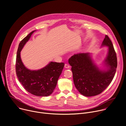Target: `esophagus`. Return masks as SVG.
<instances>
[{"label": "esophagus", "instance_id": "34e87169", "mask_svg": "<svg viewBox=\"0 0 126 126\" xmlns=\"http://www.w3.org/2000/svg\"><path fill=\"white\" fill-rule=\"evenodd\" d=\"M64 67H65V68H68L70 67V66H69V65L68 64L65 63V65H64Z\"/></svg>", "mask_w": 126, "mask_h": 126}]
</instances>
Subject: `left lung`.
Segmentation results:
<instances>
[{"label":"left lung","mask_w":126,"mask_h":126,"mask_svg":"<svg viewBox=\"0 0 126 126\" xmlns=\"http://www.w3.org/2000/svg\"><path fill=\"white\" fill-rule=\"evenodd\" d=\"M109 47L105 62L109 68L101 71L93 62L89 53L75 54L69 59L72 66L73 80L76 88L83 95L92 96L100 94L110 83L116 74L117 58L112 43L107 35L102 46Z\"/></svg>","instance_id":"left-lung-1"}]
</instances>
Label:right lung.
Segmentation results:
<instances>
[{
    "label": "right lung",
    "mask_w": 126,
    "mask_h": 126,
    "mask_svg": "<svg viewBox=\"0 0 126 126\" xmlns=\"http://www.w3.org/2000/svg\"><path fill=\"white\" fill-rule=\"evenodd\" d=\"M35 31L24 37L19 44L16 59V74L21 85L28 92L39 96H47L52 94L62 73L63 63L50 62L45 67L37 71H31L23 65L20 51Z\"/></svg>",
    "instance_id": "obj_1"
}]
</instances>
